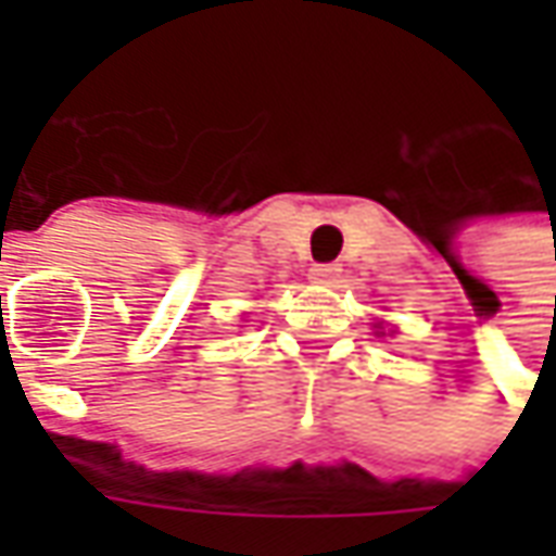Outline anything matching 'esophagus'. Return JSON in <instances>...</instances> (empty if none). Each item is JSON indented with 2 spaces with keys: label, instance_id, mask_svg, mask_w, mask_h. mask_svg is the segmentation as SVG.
<instances>
[{
  "label": "esophagus",
  "instance_id": "obj_1",
  "mask_svg": "<svg viewBox=\"0 0 556 556\" xmlns=\"http://www.w3.org/2000/svg\"><path fill=\"white\" fill-rule=\"evenodd\" d=\"M339 274H342V267L339 265H313V270H309V277H313L315 282H333Z\"/></svg>",
  "mask_w": 556,
  "mask_h": 556
}]
</instances>
